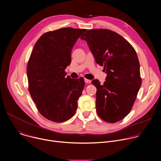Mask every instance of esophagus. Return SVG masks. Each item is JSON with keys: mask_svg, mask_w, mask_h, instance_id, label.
Masks as SVG:
<instances>
[{"mask_svg": "<svg viewBox=\"0 0 161 161\" xmlns=\"http://www.w3.org/2000/svg\"><path fill=\"white\" fill-rule=\"evenodd\" d=\"M85 82L86 83H91V80H88V79H86V78H85Z\"/></svg>", "mask_w": 161, "mask_h": 161, "instance_id": "obj_1", "label": "esophagus"}]
</instances>
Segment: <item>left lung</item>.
I'll list each match as a JSON object with an SVG mask.
<instances>
[{
    "label": "left lung",
    "mask_w": 161,
    "mask_h": 161,
    "mask_svg": "<svg viewBox=\"0 0 161 161\" xmlns=\"http://www.w3.org/2000/svg\"><path fill=\"white\" fill-rule=\"evenodd\" d=\"M80 38L86 41L96 62L107 74L103 85L92 81L97 88L98 115L109 123L119 122L130 113L142 85L136 52L125 39L109 29L88 30Z\"/></svg>",
    "instance_id": "1"
}]
</instances>
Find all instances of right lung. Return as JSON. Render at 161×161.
Returning <instances> with one entry per match:
<instances>
[{
  "label": "right lung",
  "instance_id": "obj_1",
  "mask_svg": "<svg viewBox=\"0 0 161 161\" xmlns=\"http://www.w3.org/2000/svg\"><path fill=\"white\" fill-rule=\"evenodd\" d=\"M86 29L62 28L42 34L27 66L29 91L39 112L47 119L63 122L76 113L85 86L83 78L65 76L77 39Z\"/></svg>",
  "mask_w": 161,
  "mask_h": 161
}]
</instances>
